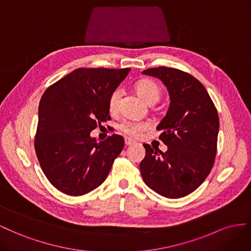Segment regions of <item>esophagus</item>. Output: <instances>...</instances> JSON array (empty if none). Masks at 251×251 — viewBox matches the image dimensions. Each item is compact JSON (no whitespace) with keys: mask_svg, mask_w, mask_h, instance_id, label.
<instances>
[{"mask_svg":"<svg viewBox=\"0 0 251 251\" xmlns=\"http://www.w3.org/2000/svg\"><path fill=\"white\" fill-rule=\"evenodd\" d=\"M133 143H134V142H133L132 140L125 138V145H126V146H130V145H132V144H133Z\"/></svg>","mask_w":251,"mask_h":251,"instance_id":"34e87169","label":"esophagus"}]
</instances>
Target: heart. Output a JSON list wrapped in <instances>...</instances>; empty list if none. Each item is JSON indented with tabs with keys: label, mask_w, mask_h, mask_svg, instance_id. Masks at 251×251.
Wrapping results in <instances>:
<instances>
[{
	"label": "heart",
	"mask_w": 251,
	"mask_h": 251,
	"mask_svg": "<svg viewBox=\"0 0 251 251\" xmlns=\"http://www.w3.org/2000/svg\"><path fill=\"white\" fill-rule=\"evenodd\" d=\"M134 90L138 96L149 105H153L159 101L162 96L161 87L156 82L150 78H142L134 84ZM121 97L120 90H114L108 100V109L110 112L116 111L119 100ZM145 123H135V122H125L119 126V129L127 137L138 138L142 131L146 129Z\"/></svg>",
	"instance_id": "obj_1"
}]
</instances>
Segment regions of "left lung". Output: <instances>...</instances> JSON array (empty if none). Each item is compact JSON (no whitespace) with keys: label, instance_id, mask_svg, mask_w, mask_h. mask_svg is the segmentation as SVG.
<instances>
[{"label":"left lung","instance_id":"1","mask_svg":"<svg viewBox=\"0 0 251 251\" xmlns=\"http://www.w3.org/2000/svg\"><path fill=\"white\" fill-rule=\"evenodd\" d=\"M165 84L170 106L156 129L167 151L144 144L146 155L140 163L143 180L159 195L178 199L201 185L217 154L220 121L216 106L195 76L169 67L148 68L142 73Z\"/></svg>","mask_w":251,"mask_h":251}]
</instances>
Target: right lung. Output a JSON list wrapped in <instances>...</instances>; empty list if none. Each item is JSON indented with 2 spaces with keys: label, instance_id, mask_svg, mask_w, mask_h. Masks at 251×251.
<instances>
[{
  "label": "right lung",
  "instance_id": "add662e5",
  "mask_svg": "<svg viewBox=\"0 0 251 251\" xmlns=\"http://www.w3.org/2000/svg\"><path fill=\"white\" fill-rule=\"evenodd\" d=\"M130 68H77L46 89L39 105L34 149L43 173L68 196H83L108 176L124 139L98 142L90 132L110 120L108 100Z\"/></svg>",
  "mask_w": 251,
  "mask_h": 251
}]
</instances>
